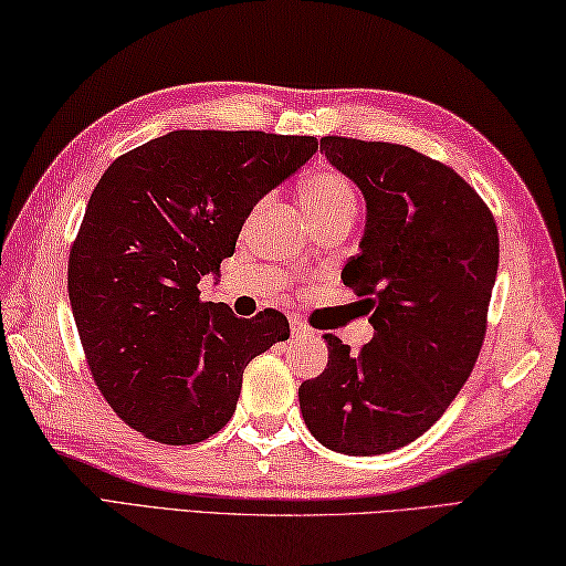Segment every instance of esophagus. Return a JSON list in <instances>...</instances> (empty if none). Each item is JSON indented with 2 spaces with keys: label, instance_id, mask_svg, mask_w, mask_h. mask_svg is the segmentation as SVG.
<instances>
[{
  "label": "esophagus",
  "instance_id": "esophagus-1",
  "mask_svg": "<svg viewBox=\"0 0 566 566\" xmlns=\"http://www.w3.org/2000/svg\"><path fill=\"white\" fill-rule=\"evenodd\" d=\"M290 326H292V338H308V335H314V331L304 326V323L298 318H292Z\"/></svg>",
  "mask_w": 566,
  "mask_h": 566
}]
</instances>
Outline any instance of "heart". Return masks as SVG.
<instances>
[{
	"label": "heart",
	"mask_w": 566,
	"mask_h": 566,
	"mask_svg": "<svg viewBox=\"0 0 566 566\" xmlns=\"http://www.w3.org/2000/svg\"><path fill=\"white\" fill-rule=\"evenodd\" d=\"M298 201L308 216V221L326 219V216H353L357 213V195L350 179L343 172L321 167V170L308 172L298 187Z\"/></svg>",
	"instance_id": "1"
}]
</instances>
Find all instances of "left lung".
I'll use <instances>...</instances> for the list:
<instances>
[{
  "label": "left lung",
  "instance_id": "8db88e82",
  "mask_svg": "<svg viewBox=\"0 0 566 566\" xmlns=\"http://www.w3.org/2000/svg\"><path fill=\"white\" fill-rule=\"evenodd\" d=\"M321 150L365 197L343 282L375 335L359 353L323 335L328 365L302 384L298 406L328 450L384 454L423 436L464 387L486 333L499 231L460 175L411 148L326 136Z\"/></svg>",
  "mask_w": 566,
  "mask_h": 566
}]
</instances>
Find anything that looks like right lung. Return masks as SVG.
Returning a JSON list of instances; mask_svg holds the SVG:
<instances>
[{
    "label": "right lung",
    "instance_id": "obj_1",
    "mask_svg": "<svg viewBox=\"0 0 566 566\" xmlns=\"http://www.w3.org/2000/svg\"><path fill=\"white\" fill-rule=\"evenodd\" d=\"M318 150L314 136L172 130L116 158L94 187L67 294L92 377L126 423L195 444L231 420L252 357L290 338L268 308L199 302L252 207Z\"/></svg>",
    "mask_w": 566,
    "mask_h": 566
}]
</instances>
